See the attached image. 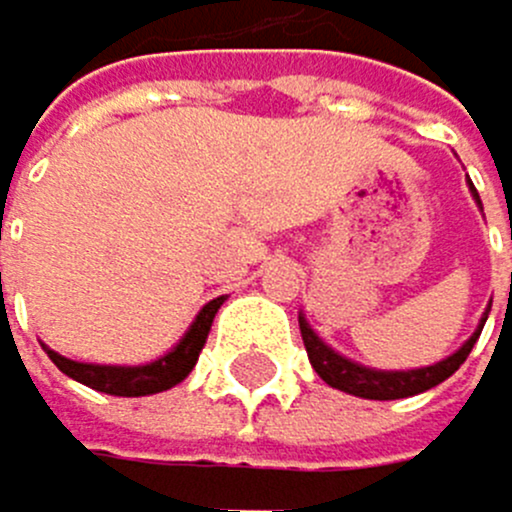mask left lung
<instances>
[{
  "label": "left lung",
  "instance_id": "8db88e82",
  "mask_svg": "<svg viewBox=\"0 0 512 512\" xmlns=\"http://www.w3.org/2000/svg\"><path fill=\"white\" fill-rule=\"evenodd\" d=\"M484 321H488V315L481 318L478 331L468 337V341L462 344V350L452 353L449 360L427 366V369H408V373H382V369H366L360 363L344 360L341 353H334L331 347H325L318 341L315 331L306 325V318H299V331H302V344H306V353H309V363L315 366V373L325 379L331 389H341V392L357 395V398L392 401V398H408L417 392H427V389H433V385H440L443 379H449L452 373H456V369L465 363L468 353H472Z\"/></svg>",
  "mask_w": 512,
  "mask_h": 512
}]
</instances>
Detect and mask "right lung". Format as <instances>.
Masks as SVG:
<instances>
[{
	"instance_id": "right-lung-1",
	"label": "right lung",
	"mask_w": 512,
	"mask_h": 512,
	"mask_svg": "<svg viewBox=\"0 0 512 512\" xmlns=\"http://www.w3.org/2000/svg\"><path fill=\"white\" fill-rule=\"evenodd\" d=\"M219 306H222V296L213 299V302H206V306L200 309V315H197V321L191 325V331L181 337V344L171 353H165L162 360L146 363V366H95V363L66 360V357H60V353H53V350H47V353L69 379H76V382L88 385V389H95V392L120 395V398L155 395V392L171 389V385H178L194 369Z\"/></svg>"
}]
</instances>
